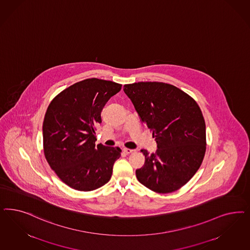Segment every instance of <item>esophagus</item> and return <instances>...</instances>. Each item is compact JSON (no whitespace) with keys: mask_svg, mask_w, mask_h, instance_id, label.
<instances>
[{"mask_svg":"<svg viewBox=\"0 0 250 250\" xmlns=\"http://www.w3.org/2000/svg\"><path fill=\"white\" fill-rule=\"evenodd\" d=\"M123 152L125 153H127V154H129V153H133L135 151L134 150H132V149H128V148H124L123 149Z\"/></svg>","mask_w":250,"mask_h":250,"instance_id":"obj_1","label":"esophagus"}]
</instances>
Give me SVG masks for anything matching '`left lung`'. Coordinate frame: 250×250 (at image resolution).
<instances>
[{
  "mask_svg": "<svg viewBox=\"0 0 250 250\" xmlns=\"http://www.w3.org/2000/svg\"><path fill=\"white\" fill-rule=\"evenodd\" d=\"M140 120L153 132L157 150L145 156L136 170L140 183L156 193H170L187 184L202 165L206 151V126L192 97L160 82L125 84Z\"/></svg>",
  "mask_w": 250,
  "mask_h": 250,
  "instance_id": "left-lung-1",
  "label": "left lung"
}]
</instances>
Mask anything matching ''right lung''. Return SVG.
Listing matches in <instances>:
<instances>
[{
	"mask_svg": "<svg viewBox=\"0 0 250 250\" xmlns=\"http://www.w3.org/2000/svg\"><path fill=\"white\" fill-rule=\"evenodd\" d=\"M121 86L85 79L62 91L48 105L43 121L44 154L50 168L73 189L95 190L111 177L121 150L96 145V130L104 105Z\"/></svg>",
	"mask_w": 250,
	"mask_h": 250,
	"instance_id": "1",
	"label": "right lung"
}]
</instances>
